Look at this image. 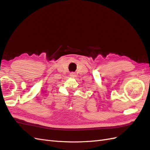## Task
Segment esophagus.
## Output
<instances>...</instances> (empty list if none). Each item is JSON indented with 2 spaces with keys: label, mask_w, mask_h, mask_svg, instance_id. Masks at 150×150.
Segmentation results:
<instances>
[{
  "label": "esophagus",
  "mask_w": 150,
  "mask_h": 150,
  "mask_svg": "<svg viewBox=\"0 0 150 150\" xmlns=\"http://www.w3.org/2000/svg\"><path fill=\"white\" fill-rule=\"evenodd\" d=\"M70 76L71 77V78H75V77L76 76V74L75 72H71V73H70Z\"/></svg>",
  "instance_id": "obj_1"
}]
</instances>
